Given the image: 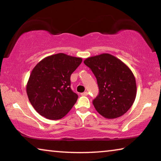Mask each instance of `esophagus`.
Listing matches in <instances>:
<instances>
[{"instance_id": "1", "label": "esophagus", "mask_w": 161, "mask_h": 161, "mask_svg": "<svg viewBox=\"0 0 161 161\" xmlns=\"http://www.w3.org/2000/svg\"><path fill=\"white\" fill-rule=\"evenodd\" d=\"M81 96H87V95H88V93H87L86 92H83V93H81Z\"/></svg>"}]
</instances>
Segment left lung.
I'll return each mask as SVG.
<instances>
[{
  "mask_svg": "<svg viewBox=\"0 0 161 161\" xmlns=\"http://www.w3.org/2000/svg\"><path fill=\"white\" fill-rule=\"evenodd\" d=\"M97 78L99 94L93 101L97 112L106 119H116L129 111L137 89L132 71L121 59L108 53L84 61Z\"/></svg>",
  "mask_w": 161,
  "mask_h": 161,
  "instance_id": "8db88e82",
  "label": "left lung"
}]
</instances>
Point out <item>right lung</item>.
I'll use <instances>...</instances> for the list:
<instances>
[{"label": "right lung", "mask_w": 161, "mask_h": 161, "mask_svg": "<svg viewBox=\"0 0 161 161\" xmlns=\"http://www.w3.org/2000/svg\"><path fill=\"white\" fill-rule=\"evenodd\" d=\"M82 58L58 53L46 57L35 65L26 85L32 107L48 119H60L75 105L78 95L70 88V76Z\"/></svg>", "instance_id": "1"}]
</instances>
